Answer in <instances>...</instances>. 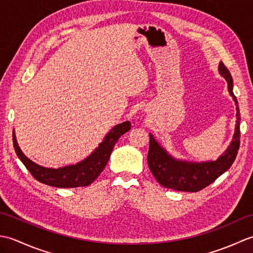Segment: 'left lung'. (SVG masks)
Returning <instances> with one entry per match:
<instances>
[{"label":"left lung","mask_w":253,"mask_h":253,"mask_svg":"<svg viewBox=\"0 0 253 253\" xmlns=\"http://www.w3.org/2000/svg\"><path fill=\"white\" fill-rule=\"evenodd\" d=\"M218 73L227 82L228 92L236 104L237 113H236V127L233 140L216 161L199 163L174 158L155 140L152 133H150L148 164L155 179L165 188L177 191L197 192L212 184L234 163L240 143V113L237 99L233 92L234 84L232 75L222 62H219Z\"/></svg>","instance_id":"obj_1"}]
</instances>
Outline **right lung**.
Listing matches in <instances>:
<instances>
[{
    "label": "right lung",
    "mask_w": 253,
    "mask_h": 253,
    "mask_svg": "<svg viewBox=\"0 0 253 253\" xmlns=\"http://www.w3.org/2000/svg\"><path fill=\"white\" fill-rule=\"evenodd\" d=\"M130 127L129 121L117 124L106 133L99 147L94 149V151L87 158L76 164L62 166L58 169L44 168L27 158L16 140L15 130H13V144L18 159L38 181L56 188L84 187L92 184L98 178L101 171L104 169L106 163L109 162L115 143L122 135L130 129Z\"/></svg>",
    "instance_id": "add662e5"
}]
</instances>
